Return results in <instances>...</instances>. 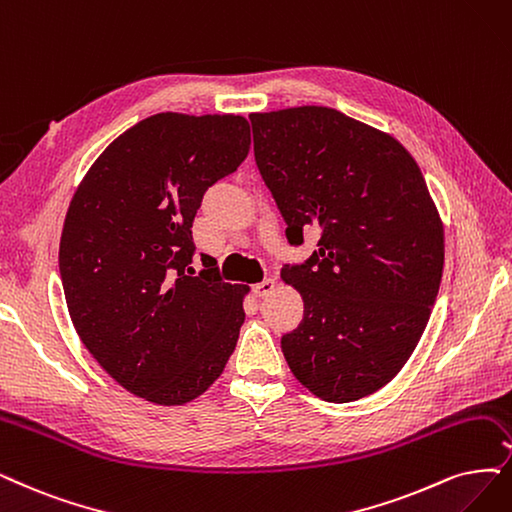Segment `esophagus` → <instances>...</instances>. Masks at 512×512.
<instances>
[{"label": "esophagus", "mask_w": 512, "mask_h": 512, "mask_svg": "<svg viewBox=\"0 0 512 512\" xmlns=\"http://www.w3.org/2000/svg\"><path fill=\"white\" fill-rule=\"evenodd\" d=\"M274 287H276V280L274 278H266V280L257 282V285H253V293H255V297H266V295H270L274 291Z\"/></svg>", "instance_id": "esophagus-1"}]
</instances>
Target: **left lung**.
<instances>
[{"label":"left lung","instance_id":"8db88e82","mask_svg":"<svg viewBox=\"0 0 512 512\" xmlns=\"http://www.w3.org/2000/svg\"><path fill=\"white\" fill-rule=\"evenodd\" d=\"M249 120L289 244L320 232L318 251L280 272L304 297L282 354L318 399L358 401L403 369L428 325L445 261L437 206L409 151L342 111L306 105Z\"/></svg>","mask_w":512,"mask_h":512}]
</instances>
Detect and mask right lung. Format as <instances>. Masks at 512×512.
<instances>
[{
	"instance_id": "1",
	"label": "right lung",
	"mask_w": 512,
	"mask_h": 512,
	"mask_svg": "<svg viewBox=\"0 0 512 512\" xmlns=\"http://www.w3.org/2000/svg\"><path fill=\"white\" fill-rule=\"evenodd\" d=\"M242 116L156 113L97 158L73 194L59 270L71 323L128 392L183 405L223 373L244 323L246 285L194 276L204 192L249 154Z\"/></svg>"
}]
</instances>
